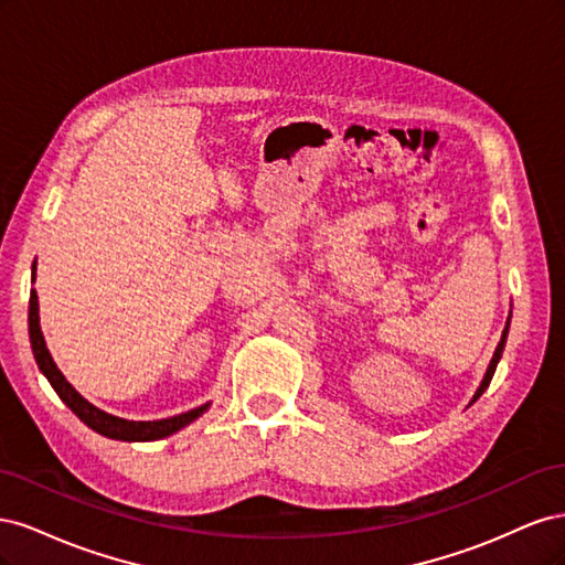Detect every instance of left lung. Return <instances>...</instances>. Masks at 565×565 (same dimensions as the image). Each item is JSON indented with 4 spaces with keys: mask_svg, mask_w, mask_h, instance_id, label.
<instances>
[{
    "mask_svg": "<svg viewBox=\"0 0 565 565\" xmlns=\"http://www.w3.org/2000/svg\"><path fill=\"white\" fill-rule=\"evenodd\" d=\"M509 320H511V313H509V318H507V324H504V332H502V339H500V344H498V349H494V353H492V361H490V365H488V370H486V377H483V382H481V386L476 388V393H473V398H471V403H476L478 398H481V393L488 388V384H490V380H492V374H494V367H498V363H500V358H502V351H504V344H507V334H509ZM469 403V405H471Z\"/></svg>",
    "mask_w": 565,
    "mask_h": 565,
    "instance_id": "8db88e82",
    "label": "left lung"
}]
</instances>
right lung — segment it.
<instances>
[{
	"mask_svg": "<svg viewBox=\"0 0 565 565\" xmlns=\"http://www.w3.org/2000/svg\"><path fill=\"white\" fill-rule=\"evenodd\" d=\"M32 282H35V276H32ZM28 330H30V344H32V353H35L38 367L42 370L44 377L49 380V384L54 386V391L58 393V398L73 409V413L94 429L96 434L113 438V440H127V443H146V440H160L172 436L177 431H181L183 426H188L191 422H195L198 417H202V413H207L212 403H204L195 409H188V413L167 417V419H156V422H131V419H122L115 417L106 409H100L96 405H92L82 393L63 377V372L58 370V365L51 358L46 341L40 328V301H38V292L32 289L30 292V311H28Z\"/></svg>",
	"mask_w": 565,
	"mask_h": 565,
	"instance_id": "1",
	"label": "right lung"
}]
</instances>
